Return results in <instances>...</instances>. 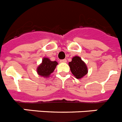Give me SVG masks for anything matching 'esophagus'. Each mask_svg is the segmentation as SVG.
Instances as JSON below:
<instances>
[{
  "mask_svg": "<svg viewBox=\"0 0 122 122\" xmlns=\"http://www.w3.org/2000/svg\"><path fill=\"white\" fill-rule=\"evenodd\" d=\"M67 62V60L66 59H64V60H60V62Z\"/></svg>",
  "mask_w": 122,
  "mask_h": 122,
  "instance_id": "1",
  "label": "esophagus"
}]
</instances>
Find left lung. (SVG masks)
Listing matches in <instances>:
<instances>
[{"instance_id":"obj_1","label":"left lung","mask_w":122,"mask_h":122,"mask_svg":"<svg viewBox=\"0 0 122 122\" xmlns=\"http://www.w3.org/2000/svg\"><path fill=\"white\" fill-rule=\"evenodd\" d=\"M69 66L71 72L77 79H81L87 74V67L80 57L74 56L71 62H69Z\"/></svg>"}]
</instances>
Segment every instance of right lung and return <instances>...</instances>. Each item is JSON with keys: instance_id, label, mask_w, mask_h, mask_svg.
Instances as JSON below:
<instances>
[{"instance_id": "add662e5", "label": "right lung", "mask_w": 122, "mask_h": 122, "mask_svg": "<svg viewBox=\"0 0 122 122\" xmlns=\"http://www.w3.org/2000/svg\"><path fill=\"white\" fill-rule=\"evenodd\" d=\"M58 64L56 61H51L48 58H44L42 64L37 67V73L43 77H48L53 72Z\"/></svg>"}]
</instances>
